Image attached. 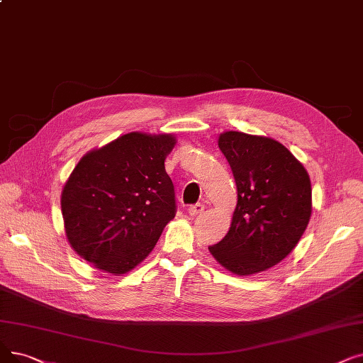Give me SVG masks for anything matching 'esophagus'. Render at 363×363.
Returning <instances> with one entry per match:
<instances>
[{
  "label": "esophagus",
  "mask_w": 363,
  "mask_h": 363,
  "mask_svg": "<svg viewBox=\"0 0 363 363\" xmlns=\"http://www.w3.org/2000/svg\"><path fill=\"white\" fill-rule=\"evenodd\" d=\"M204 209V204L203 203H196V204H191L190 208H188V213H190L191 216H197L199 213H201Z\"/></svg>",
  "instance_id": "1"
}]
</instances>
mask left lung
I'll list each match as a JSON object with an SVG mask.
<instances>
[{"mask_svg":"<svg viewBox=\"0 0 363 363\" xmlns=\"http://www.w3.org/2000/svg\"><path fill=\"white\" fill-rule=\"evenodd\" d=\"M218 145L238 186V206L227 235L209 250L234 274H255L286 258L306 231L308 173L272 138L225 132Z\"/></svg>","mask_w":363,"mask_h":363,"instance_id":"obj_1","label":"left lung"}]
</instances>
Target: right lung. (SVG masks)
I'll return each mask as SVG.
<instances>
[{"label":"right lung","instance_id":"obj_1","mask_svg":"<svg viewBox=\"0 0 363 363\" xmlns=\"http://www.w3.org/2000/svg\"><path fill=\"white\" fill-rule=\"evenodd\" d=\"M172 135L132 132L78 162L62 191L67 238L98 269L123 274L145 259L177 215L164 159Z\"/></svg>","mask_w":363,"mask_h":363}]
</instances>
